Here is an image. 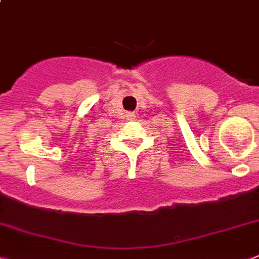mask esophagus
I'll list each match as a JSON object with an SVG mask.
<instances>
[{"instance_id":"34e87169","label":"esophagus","mask_w":259,"mask_h":259,"mask_svg":"<svg viewBox=\"0 0 259 259\" xmlns=\"http://www.w3.org/2000/svg\"><path fill=\"white\" fill-rule=\"evenodd\" d=\"M135 117H136V116H135L134 112H127V119H128V120H132V119H135Z\"/></svg>"}]
</instances>
